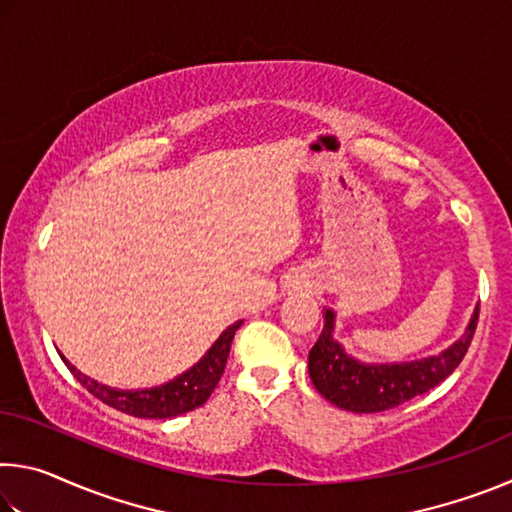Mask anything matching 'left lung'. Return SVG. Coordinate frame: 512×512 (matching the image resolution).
<instances>
[{
	"label": "left lung",
	"instance_id": "8db88e82",
	"mask_svg": "<svg viewBox=\"0 0 512 512\" xmlns=\"http://www.w3.org/2000/svg\"><path fill=\"white\" fill-rule=\"evenodd\" d=\"M479 305L461 339L431 357L402 363H363L343 350L334 339L336 314L325 309V327L309 350V377L327 402L352 413H379L395 409L411 397L422 395L447 379L470 348Z\"/></svg>",
	"mask_w": 512,
	"mask_h": 512
}]
</instances>
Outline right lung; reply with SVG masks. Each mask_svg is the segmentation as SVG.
<instances>
[{
	"label": "right lung",
	"mask_w": 512,
	"mask_h": 512,
	"mask_svg": "<svg viewBox=\"0 0 512 512\" xmlns=\"http://www.w3.org/2000/svg\"><path fill=\"white\" fill-rule=\"evenodd\" d=\"M241 323H244V320H237V323H232L228 329H225L219 339L214 341L212 348L203 354V359L194 363L189 370H185L183 375H178L176 379H171L162 386L142 388V391H121V388L99 384L97 379H92L88 375H83L81 370H76L65 357L63 361L69 368V372H72V375L79 379L81 384L88 388L94 397H97V400L112 406V409L135 415V418H151V420L176 418V415L198 409V406L205 404L207 397L212 395V391L223 375L225 363H228L230 345Z\"/></svg>",
	"instance_id": "obj_1"
}]
</instances>
